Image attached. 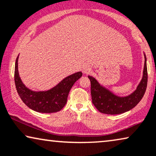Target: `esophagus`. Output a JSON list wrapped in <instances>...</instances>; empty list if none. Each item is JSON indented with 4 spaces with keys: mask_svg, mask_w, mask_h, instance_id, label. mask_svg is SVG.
<instances>
[{
    "mask_svg": "<svg viewBox=\"0 0 156 156\" xmlns=\"http://www.w3.org/2000/svg\"><path fill=\"white\" fill-rule=\"evenodd\" d=\"M91 71H92V69H91V68L90 67V66L88 65L83 66V73L88 74V73H90Z\"/></svg>",
    "mask_w": 156,
    "mask_h": 156,
    "instance_id": "1",
    "label": "esophagus"
}]
</instances>
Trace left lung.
Returning a JSON list of instances; mask_svg holds the SVG:
<instances>
[{"instance_id":"obj_1","label":"left lung","mask_w":156,"mask_h":156,"mask_svg":"<svg viewBox=\"0 0 156 156\" xmlns=\"http://www.w3.org/2000/svg\"><path fill=\"white\" fill-rule=\"evenodd\" d=\"M145 55L144 69L143 78L136 90L131 94L125 97L118 96L100 85L95 78L88 76L90 80V93L92 102L98 111L102 113L109 115L123 113L136 106L142 99L146 90L148 83L146 57Z\"/></svg>"}]
</instances>
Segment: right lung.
Returning <instances> with one entry per match:
<instances>
[{"instance_id": "1", "label": "right lung", "mask_w": 156, "mask_h": 156, "mask_svg": "<svg viewBox=\"0 0 156 156\" xmlns=\"http://www.w3.org/2000/svg\"><path fill=\"white\" fill-rule=\"evenodd\" d=\"M17 57L15 65L14 80L16 90L25 104L33 111L43 113H56L65 106L68 93L73 84L83 73L77 72L66 77L57 86L46 91H33L27 88L20 80L18 70Z\"/></svg>"}]
</instances>
